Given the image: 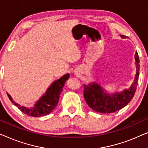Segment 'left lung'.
Instances as JSON below:
<instances>
[{
	"instance_id": "obj_1",
	"label": "left lung",
	"mask_w": 148,
	"mask_h": 148,
	"mask_svg": "<svg viewBox=\"0 0 148 148\" xmlns=\"http://www.w3.org/2000/svg\"><path fill=\"white\" fill-rule=\"evenodd\" d=\"M120 36L123 39L128 38L125 35ZM135 61L136 74L134 82L130 87L121 92L109 93L96 82L84 84V97L91 109L101 113H111L121 109L130 103L136 92L139 73V59L137 51L135 53Z\"/></svg>"
}]
</instances>
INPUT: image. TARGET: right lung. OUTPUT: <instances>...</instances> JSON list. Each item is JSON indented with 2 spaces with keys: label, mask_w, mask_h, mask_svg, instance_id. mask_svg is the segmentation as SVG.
I'll return each instance as SVG.
<instances>
[{
  "label": "right lung",
  "mask_w": 148,
  "mask_h": 148,
  "mask_svg": "<svg viewBox=\"0 0 148 148\" xmlns=\"http://www.w3.org/2000/svg\"><path fill=\"white\" fill-rule=\"evenodd\" d=\"M70 78V74H64L61 78L52 82L45 91V94L41 96L34 106L32 107H26L16 103L12 100L11 96L7 93L10 101L17 107L23 113L32 116H41L50 113L55 109L58 103L60 96L63 90L65 82Z\"/></svg>",
  "instance_id": "right-lung-1"
}]
</instances>
